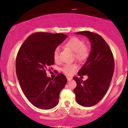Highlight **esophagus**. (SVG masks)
Returning a JSON list of instances; mask_svg holds the SVG:
<instances>
[{"label": "esophagus", "mask_w": 128, "mask_h": 128, "mask_svg": "<svg viewBox=\"0 0 128 128\" xmlns=\"http://www.w3.org/2000/svg\"><path fill=\"white\" fill-rule=\"evenodd\" d=\"M72 79V78H70V77H67V80L68 81H70Z\"/></svg>", "instance_id": "obj_1"}]
</instances>
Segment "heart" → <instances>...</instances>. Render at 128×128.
I'll return each instance as SVG.
<instances>
[{
  "label": "heart",
  "mask_w": 128,
  "mask_h": 128,
  "mask_svg": "<svg viewBox=\"0 0 128 128\" xmlns=\"http://www.w3.org/2000/svg\"><path fill=\"white\" fill-rule=\"evenodd\" d=\"M66 46L69 48L74 52L75 58L80 62H84L87 59L89 55L88 49L85 46L84 42L80 38L73 37L70 39L65 44ZM59 48H55L54 52V59L55 61L59 60ZM78 69V66L75 64H66L62 68L63 72L68 75H71L74 73Z\"/></svg>",
  "instance_id": "1"
}]
</instances>
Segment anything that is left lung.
Instances as JSON below:
<instances>
[{"label": "left lung", "mask_w": 128, "mask_h": 128, "mask_svg": "<svg viewBox=\"0 0 128 128\" xmlns=\"http://www.w3.org/2000/svg\"><path fill=\"white\" fill-rule=\"evenodd\" d=\"M88 38L91 51L86 62L78 72V76L87 75L83 81L73 78L77 86L73 92L76 102L83 106H92L97 104L107 92L114 72V60L109 46L102 36L90 31L75 32Z\"/></svg>", "instance_id": "1"}]
</instances>
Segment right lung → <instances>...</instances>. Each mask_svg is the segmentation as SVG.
<instances>
[{"mask_svg": "<svg viewBox=\"0 0 128 128\" xmlns=\"http://www.w3.org/2000/svg\"><path fill=\"white\" fill-rule=\"evenodd\" d=\"M66 37L62 33H34L25 40L17 54L16 68L21 88L28 100L40 109L56 106L60 91L67 83L62 73L54 79L46 73L48 66L54 64V50Z\"/></svg>", "mask_w": 128, "mask_h": 128, "instance_id": "obj_1", "label": "right lung"}]
</instances>
